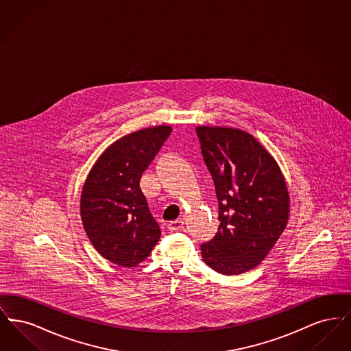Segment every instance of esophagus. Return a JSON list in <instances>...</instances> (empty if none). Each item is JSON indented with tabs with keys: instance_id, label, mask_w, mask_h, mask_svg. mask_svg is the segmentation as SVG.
Here are the masks:
<instances>
[{
	"instance_id": "1",
	"label": "esophagus",
	"mask_w": 351,
	"mask_h": 351,
	"mask_svg": "<svg viewBox=\"0 0 351 351\" xmlns=\"http://www.w3.org/2000/svg\"><path fill=\"white\" fill-rule=\"evenodd\" d=\"M168 230L171 232H176V230H182L184 228L183 219H175L171 221L167 225Z\"/></svg>"
}]
</instances>
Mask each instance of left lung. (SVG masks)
<instances>
[{
    "mask_svg": "<svg viewBox=\"0 0 351 351\" xmlns=\"http://www.w3.org/2000/svg\"><path fill=\"white\" fill-rule=\"evenodd\" d=\"M218 200L217 233L201 245L204 262L223 275L256 267L287 226L289 195L276 160L251 134L197 126Z\"/></svg>",
    "mask_w": 351,
    "mask_h": 351,
    "instance_id": "obj_1",
    "label": "left lung"
}]
</instances>
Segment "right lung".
<instances>
[{
	"instance_id": "add662e5",
	"label": "right lung",
	"mask_w": 351,
	"mask_h": 351,
	"mask_svg": "<svg viewBox=\"0 0 351 351\" xmlns=\"http://www.w3.org/2000/svg\"><path fill=\"white\" fill-rule=\"evenodd\" d=\"M172 129H142L119 138L101 154L82 191L80 215L95 249L109 262L135 267L160 238L139 180Z\"/></svg>"
}]
</instances>
